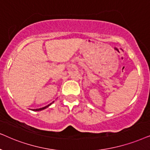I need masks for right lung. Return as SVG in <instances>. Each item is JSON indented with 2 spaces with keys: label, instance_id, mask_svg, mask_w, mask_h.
<instances>
[{
  "label": "right lung",
  "instance_id": "1",
  "mask_svg": "<svg viewBox=\"0 0 150 150\" xmlns=\"http://www.w3.org/2000/svg\"><path fill=\"white\" fill-rule=\"evenodd\" d=\"M53 102H54V101H53ZM53 103H50V104L47 105H46V106H45V107L41 108H38V109H33V110H33V111H41V110H45V109H46V108H47L49 107V106H50V105H51Z\"/></svg>",
  "mask_w": 150,
  "mask_h": 150
}]
</instances>
